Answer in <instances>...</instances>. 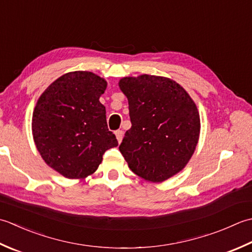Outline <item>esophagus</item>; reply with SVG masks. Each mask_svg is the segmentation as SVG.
<instances>
[{
  "label": "esophagus",
  "mask_w": 252,
  "mask_h": 252,
  "mask_svg": "<svg viewBox=\"0 0 252 252\" xmlns=\"http://www.w3.org/2000/svg\"><path fill=\"white\" fill-rule=\"evenodd\" d=\"M115 136H116L117 141L121 143L122 140H123V136H124V131H123V130H116L115 131Z\"/></svg>",
  "instance_id": "obj_1"
}]
</instances>
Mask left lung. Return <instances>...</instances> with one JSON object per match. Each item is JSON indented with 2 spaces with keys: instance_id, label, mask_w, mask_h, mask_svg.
<instances>
[{
  "instance_id": "1",
  "label": "left lung",
  "mask_w": 252,
  "mask_h": 252,
  "mask_svg": "<svg viewBox=\"0 0 252 252\" xmlns=\"http://www.w3.org/2000/svg\"><path fill=\"white\" fill-rule=\"evenodd\" d=\"M129 105L130 129L120 151L131 171L162 183L190 160L200 135V116L191 96L166 77H124L119 83Z\"/></svg>"
}]
</instances>
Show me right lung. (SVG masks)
<instances>
[{
    "label": "right lung",
    "mask_w": 252,
    "mask_h": 252,
    "mask_svg": "<svg viewBox=\"0 0 252 252\" xmlns=\"http://www.w3.org/2000/svg\"><path fill=\"white\" fill-rule=\"evenodd\" d=\"M106 86L105 79L91 71H70L53 81L34 106L35 147L43 161L66 178L94 174L104 152L119 145L99 101Z\"/></svg>",
    "instance_id": "add662e5"
}]
</instances>
